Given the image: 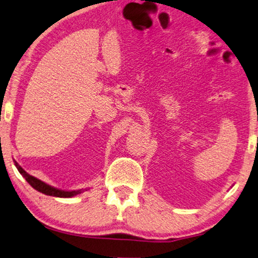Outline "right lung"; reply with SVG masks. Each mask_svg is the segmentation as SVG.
Returning <instances> with one entry per match:
<instances>
[{
  "instance_id": "obj_1",
  "label": "right lung",
  "mask_w": 258,
  "mask_h": 258,
  "mask_svg": "<svg viewBox=\"0 0 258 258\" xmlns=\"http://www.w3.org/2000/svg\"><path fill=\"white\" fill-rule=\"evenodd\" d=\"M15 165L17 167L19 173L23 175L24 178L26 179V181L30 183V185L36 189L40 193L42 194H46V195H50V196H56V198H72V196H75L77 194H80L81 190H71V191H68V190H62V189H57L55 187H51L47 185L46 182L39 180V179H36L33 175L28 174L25 170L23 169L22 166H20L17 162L15 161Z\"/></svg>"
}]
</instances>
